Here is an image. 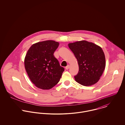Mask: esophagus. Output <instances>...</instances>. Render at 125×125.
<instances>
[{
  "label": "esophagus",
  "instance_id": "esophagus-1",
  "mask_svg": "<svg viewBox=\"0 0 125 125\" xmlns=\"http://www.w3.org/2000/svg\"><path fill=\"white\" fill-rule=\"evenodd\" d=\"M69 68H70V65H68L67 66L65 67V69H66V70H68Z\"/></svg>",
  "mask_w": 125,
  "mask_h": 125
}]
</instances>
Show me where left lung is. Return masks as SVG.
<instances>
[{
	"instance_id": "left-lung-1",
	"label": "left lung",
	"mask_w": 125,
	"mask_h": 125,
	"mask_svg": "<svg viewBox=\"0 0 125 125\" xmlns=\"http://www.w3.org/2000/svg\"><path fill=\"white\" fill-rule=\"evenodd\" d=\"M68 47L76 58L79 71L75 80L80 84L89 86L100 79L106 64L105 55L102 48L86 40L68 44Z\"/></svg>"
}]
</instances>
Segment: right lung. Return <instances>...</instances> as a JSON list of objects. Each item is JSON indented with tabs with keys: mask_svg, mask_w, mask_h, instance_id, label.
I'll return each mask as SVG.
<instances>
[{
	"mask_svg": "<svg viewBox=\"0 0 125 125\" xmlns=\"http://www.w3.org/2000/svg\"><path fill=\"white\" fill-rule=\"evenodd\" d=\"M59 43L46 40L33 44L24 59V67L32 82L39 89H50L60 81L63 67L54 57Z\"/></svg>",
	"mask_w": 125,
	"mask_h": 125,
	"instance_id": "right-lung-1",
	"label": "right lung"
}]
</instances>
